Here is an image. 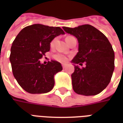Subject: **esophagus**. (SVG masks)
<instances>
[{"mask_svg": "<svg viewBox=\"0 0 123 123\" xmlns=\"http://www.w3.org/2000/svg\"><path fill=\"white\" fill-rule=\"evenodd\" d=\"M62 66L63 68H65L66 66V64H62Z\"/></svg>", "mask_w": 123, "mask_h": 123, "instance_id": "1", "label": "esophagus"}]
</instances>
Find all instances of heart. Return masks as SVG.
<instances>
[{"instance_id":"heart-1","label":"heart","mask_w":123,"mask_h":123,"mask_svg":"<svg viewBox=\"0 0 123 123\" xmlns=\"http://www.w3.org/2000/svg\"><path fill=\"white\" fill-rule=\"evenodd\" d=\"M55 41L56 39H54L53 40L51 41V42H50V46H51V47H53V46H54ZM53 57H54V59L55 60V61L60 62H62V63L68 61V57L62 54H55V55L53 56Z\"/></svg>"}]
</instances>
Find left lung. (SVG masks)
I'll return each instance as SVG.
<instances>
[{"label": "left lung", "instance_id": "1", "mask_svg": "<svg viewBox=\"0 0 123 123\" xmlns=\"http://www.w3.org/2000/svg\"><path fill=\"white\" fill-rule=\"evenodd\" d=\"M67 33L75 36L79 41V52L72 60L75 66L71 75L73 91L79 94L94 96L109 85L114 69V52L107 37L91 25L78 27H63Z\"/></svg>", "mask_w": 123, "mask_h": 123}]
</instances>
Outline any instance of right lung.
<instances>
[{"mask_svg":"<svg viewBox=\"0 0 123 123\" xmlns=\"http://www.w3.org/2000/svg\"><path fill=\"white\" fill-rule=\"evenodd\" d=\"M59 27L34 24L24 28L12 42L9 56L12 74L22 88L31 94L46 93L54 86V75L62 70L57 61L41 64L54 37L64 34Z\"/></svg>","mask_w":123,"mask_h":123,"instance_id":"1","label":"right lung"}]
</instances>
